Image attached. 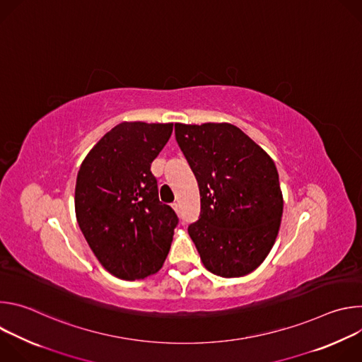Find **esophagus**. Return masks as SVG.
<instances>
[{
    "label": "esophagus",
    "mask_w": 362,
    "mask_h": 362,
    "mask_svg": "<svg viewBox=\"0 0 362 362\" xmlns=\"http://www.w3.org/2000/svg\"><path fill=\"white\" fill-rule=\"evenodd\" d=\"M172 208L175 209V212H176V214H179V212H180V204H179V203H173V204H172Z\"/></svg>",
    "instance_id": "1"
}]
</instances>
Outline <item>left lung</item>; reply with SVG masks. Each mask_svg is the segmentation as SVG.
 <instances>
[{"mask_svg": "<svg viewBox=\"0 0 362 362\" xmlns=\"http://www.w3.org/2000/svg\"><path fill=\"white\" fill-rule=\"evenodd\" d=\"M175 134L199 185L200 215L187 232L204 268L222 278L252 272L272 249L284 211L274 160L229 123H176Z\"/></svg>", "mask_w": 362, "mask_h": 362, "instance_id": "1", "label": "left lung"}]
</instances>
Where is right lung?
Instances as JSON below:
<instances>
[{"label": "right lung", "mask_w": 362, "mask_h": 362, "mask_svg": "<svg viewBox=\"0 0 362 362\" xmlns=\"http://www.w3.org/2000/svg\"><path fill=\"white\" fill-rule=\"evenodd\" d=\"M172 132V123H120L80 166L74 197L78 226L100 264L120 279L156 274L169 253L179 218L159 200L150 166Z\"/></svg>", "instance_id": "obj_1"}]
</instances>
